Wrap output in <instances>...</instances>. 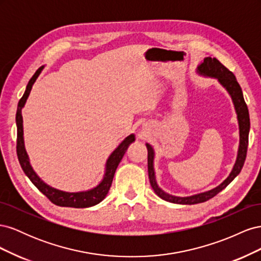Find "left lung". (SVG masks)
Returning <instances> with one entry per match:
<instances>
[{
	"label": "left lung",
	"instance_id": "1",
	"mask_svg": "<svg viewBox=\"0 0 261 261\" xmlns=\"http://www.w3.org/2000/svg\"><path fill=\"white\" fill-rule=\"evenodd\" d=\"M198 73L203 76L217 78L219 83L224 87L228 93H230V96L233 100L235 111H236V114H238L239 125H240V148H239L238 159H236L234 168L230 173V175H228V177L223 181V183H221L218 187L211 189L209 192L197 194L194 196L176 197V196L167 194L165 192H163L159 186H158L155 181V176H154V170H153L154 152H153L152 147L149 144H147L146 146L148 149V174H149L150 184H151V187L154 191V193L159 196L160 198L173 203L195 204V203H200L211 199L212 197H215L217 194H219L240 174L247 154L248 134H249V127H250L249 113H248V108H247L246 102H245L243 97L242 88L240 84L238 83V81H236L234 74L231 72V70H228L222 63H220V61H218L216 58L204 59L203 62L198 66Z\"/></svg>",
	"mask_w": 261,
	"mask_h": 261
}]
</instances>
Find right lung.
Wrapping results in <instances>:
<instances>
[{
    "label": "right lung",
    "mask_w": 261,
    "mask_h": 261,
    "mask_svg": "<svg viewBox=\"0 0 261 261\" xmlns=\"http://www.w3.org/2000/svg\"><path fill=\"white\" fill-rule=\"evenodd\" d=\"M44 66L39 67L37 72L34 74V76L30 78V81L26 87L25 93L20 98L17 107V113H16V124H17V156L18 161L20 163V167L22 171L25 172V174L29 177V179L33 181V184L40 191L44 196H46L51 202L60 207H72V208H88L92 207L94 204L99 203L105 199L107 196L110 187H111L112 180L114 177V173L117 169L118 163L121 162L122 158L125 153L127 147L135 140V135H129L126 137L122 143L120 144L114 151L109 156V159L106 164V173L103 179L101 180V183L90 191L87 192H78V193H67L59 191L57 188H53L45 184L44 181L39 177L36 172L33 170L29 162V158L26 152L25 145H23V132H22V116H21V109L23 108L26 103V100L28 99V96L30 93L31 88H33V85L35 84L36 80L38 78L39 74L41 73Z\"/></svg>",
    "instance_id": "obj_1"
}]
</instances>
